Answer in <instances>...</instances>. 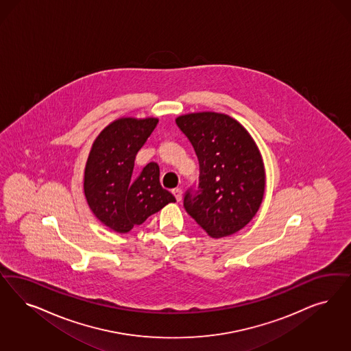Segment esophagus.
Returning <instances> with one entry per match:
<instances>
[{
    "mask_svg": "<svg viewBox=\"0 0 351 351\" xmlns=\"http://www.w3.org/2000/svg\"><path fill=\"white\" fill-rule=\"evenodd\" d=\"M171 193H173V195H174V196H176V199H177V202H181V200H182V190H181V189H178V187H177V189H174V190H173V191H171Z\"/></svg>",
    "mask_w": 351,
    "mask_h": 351,
    "instance_id": "esophagus-1",
    "label": "esophagus"
}]
</instances>
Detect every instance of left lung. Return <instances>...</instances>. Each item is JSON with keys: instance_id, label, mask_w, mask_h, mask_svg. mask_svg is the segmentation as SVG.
Returning a JSON list of instances; mask_svg holds the SVG:
<instances>
[{"instance_id": "obj_1", "label": "left lung", "mask_w": 351, "mask_h": 351, "mask_svg": "<svg viewBox=\"0 0 351 351\" xmlns=\"http://www.w3.org/2000/svg\"><path fill=\"white\" fill-rule=\"evenodd\" d=\"M176 123L193 143L200 165L197 187H190L183 197L186 212L212 238L238 232L263 199L258 148L248 132L223 113H190Z\"/></svg>"}]
</instances>
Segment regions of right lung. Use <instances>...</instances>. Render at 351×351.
<instances>
[{
    "label": "right lung",
    "instance_id": "right-lung-1",
    "mask_svg": "<svg viewBox=\"0 0 351 351\" xmlns=\"http://www.w3.org/2000/svg\"><path fill=\"white\" fill-rule=\"evenodd\" d=\"M158 119H119L103 129L85 168L84 191L95 217L125 234L176 197L160 184V168L148 162L134 174L136 152L156 128Z\"/></svg>",
    "mask_w": 351,
    "mask_h": 351
}]
</instances>
